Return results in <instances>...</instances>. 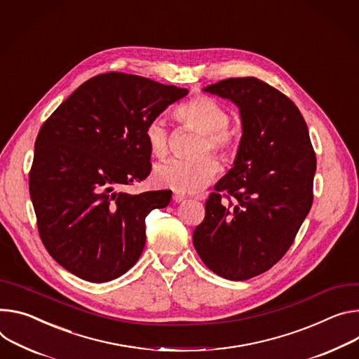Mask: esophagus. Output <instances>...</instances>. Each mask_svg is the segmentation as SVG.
<instances>
[{
	"mask_svg": "<svg viewBox=\"0 0 359 359\" xmlns=\"http://www.w3.org/2000/svg\"><path fill=\"white\" fill-rule=\"evenodd\" d=\"M184 199H186L184 194H180V193H175V194H173V202H175V203H180V202H183Z\"/></svg>",
	"mask_w": 359,
	"mask_h": 359,
	"instance_id": "1",
	"label": "esophagus"
}]
</instances>
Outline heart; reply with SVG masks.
Masks as SVG:
<instances>
[{"label":"heart","mask_w":359,"mask_h":359,"mask_svg":"<svg viewBox=\"0 0 359 359\" xmlns=\"http://www.w3.org/2000/svg\"><path fill=\"white\" fill-rule=\"evenodd\" d=\"M177 117L202 133L198 153L212 150L223 158H229L238 151L236 133L226 128L229 124V113L212 97H193L177 109ZM146 140L156 157L161 158L168 154L169 133L165 118L156 117L149 123ZM217 169V161L210 154H199L191 158H172L161 163L156 166L153 179L158 186L177 193H196L210 182Z\"/></svg>","instance_id":"b5f03b06"}]
</instances>
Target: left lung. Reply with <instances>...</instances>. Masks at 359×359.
I'll use <instances>...</instances> for the list:
<instances>
[{
  "mask_svg": "<svg viewBox=\"0 0 359 359\" xmlns=\"http://www.w3.org/2000/svg\"><path fill=\"white\" fill-rule=\"evenodd\" d=\"M203 91L231 100L242 121L232 169L216 184L193 245L216 275L246 280L286 253L312 206L316 158L308 126L290 99L255 77L210 84Z\"/></svg>",
  "mask_w": 359,
  "mask_h": 359,
  "instance_id": "left-lung-1",
  "label": "left lung"
}]
</instances>
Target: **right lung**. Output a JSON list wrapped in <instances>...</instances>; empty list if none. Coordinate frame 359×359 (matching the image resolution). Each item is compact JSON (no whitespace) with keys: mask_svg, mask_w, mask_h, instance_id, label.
Returning <instances> with one entry per match:
<instances>
[{"mask_svg":"<svg viewBox=\"0 0 359 359\" xmlns=\"http://www.w3.org/2000/svg\"><path fill=\"white\" fill-rule=\"evenodd\" d=\"M187 88L106 73L83 83L48 117L36 140L29 196L41 241L57 264L94 283L132 268L146 243V216L170 190H118L146 179V128Z\"/></svg>","mask_w":359,"mask_h":359,"instance_id":"obj_1","label":"right lung"}]
</instances>
